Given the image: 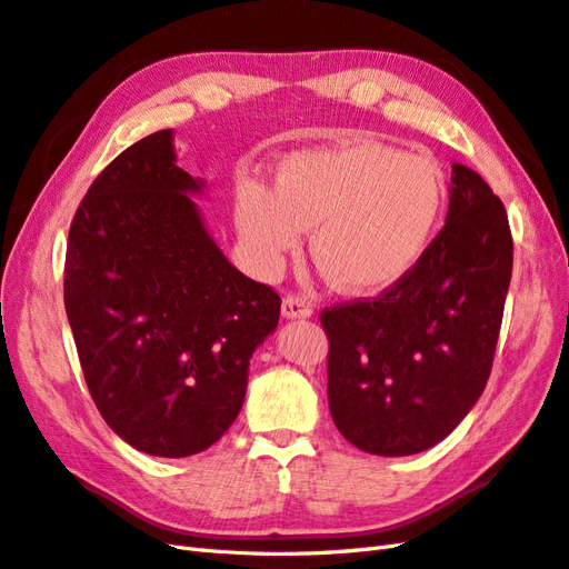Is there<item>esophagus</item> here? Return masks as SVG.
Masks as SVG:
<instances>
[{
    "label": "esophagus",
    "instance_id": "obj_1",
    "mask_svg": "<svg viewBox=\"0 0 569 569\" xmlns=\"http://www.w3.org/2000/svg\"><path fill=\"white\" fill-rule=\"evenodd\" d=\"M281 315L286 319H308L312 317V308L300 296H286L281 305Z\"/></svg>",
    "mask_w": 569,
    "mask_h": 569
}]
</instances>
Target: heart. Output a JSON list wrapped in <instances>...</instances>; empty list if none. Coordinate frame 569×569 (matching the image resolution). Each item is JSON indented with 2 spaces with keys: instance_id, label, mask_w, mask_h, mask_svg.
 Masks as SVG:
<instances>
[{
  "instance_id": "b5f03b06",
  "label": "heart",
  "mask_w": 569,
  "mask_h": 569,
  "mask_svg": "<svg viewBox=\"0 0 569 569\" xmlns=\"http://www.w3.org/2000/svg\"><path fill=\"white\" fill-rule=\"evenodd\" d=\"M445 211L442 172L428 158L356 139L296 151L273 192L244 184L236 216L261 264L279 267L312 228L310 250L339 290L377 296L409 276Z\"/></svg>"
}]
</instances>
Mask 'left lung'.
Segmentation results:
<instances>
[{
  "instance_id": "8db88e82",
  "label": "left lung",
  "mask_w": 569,
  "mask_h": 569,
  "mask_svg": "<svg viewBox=\"0 0 569 569\" xmlns=\"http://www.w3.org/2000/svg\"><path fill=\"white\" fill-rule=\"evenodd\" d=\"M509 279L502 201L455 163L445 228L416 269L377 300L322 312L329 411L346 440L377 457L442 442L483 395Z\"/></svg>"
}]
</instances>
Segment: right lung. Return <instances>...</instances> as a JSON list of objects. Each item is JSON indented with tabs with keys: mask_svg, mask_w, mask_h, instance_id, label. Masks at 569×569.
Here are the masks:
<instances>
[{
	"mask_svg": "<svg viewBox=\"0 0 569 569\" xmlns=\"http://www.w3.org/2000/svg\"><path fill=\"white\" fill-rule=\"evenodd\" d=\"M172 129L129 146L77 209L64 308L106 423L151 457L209 449L238 418L281 298L213 242Z\"/></svg>",
	"mask_w": 569,
	"mask_h": 569,
	"instance_id": "right-lung-1",
	"label": "right lung"
}]
</instances>
